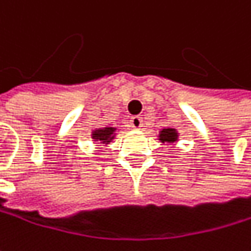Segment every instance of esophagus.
<instances>
[{
    "label": "esophagus",
    "mask_w": 251,
    "mask_h": 251,
    "mask_svg": "<svg viewBox=\"0 0 251 251\" xmlns=\"http://www.w3.org/2000/svg\"><path fill=\"white\" fill-rule=\"evenodd\" d=\"M142 125H144V121H142L141 116H132V118H130V126H132L133 129H141Z\"/></svg>",
    "instance_id": "esophagus-1"
}]
</instances>
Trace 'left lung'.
Segmentation results:
<instances>
[{
    "label": "left lung",
    "mask_w": 251,
    "mask_h": 251,
    "mask_svg": "<svg viewBox=\"0 0 251 251\" xmlns=\"http://www.w3.org/2000/svg\"><path fill=\"white\" fill-rule=\"evenodd\" d=\"M159 141L161 142H176L178 141V133H176V129H172V127H165L159 132Z\"/></svg>",
    "instance_id": "8db88e82"
}]
</instances>
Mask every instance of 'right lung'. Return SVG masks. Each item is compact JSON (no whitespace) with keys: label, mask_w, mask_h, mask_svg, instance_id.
<instances>
[{"label":"right lung","mask_w":251,"mask_h":251,"mask_svg":"<svg viewBox=\"0 0 251 251\" xmlns=\"http://www.w3.org/2000/svg\"><path fill=\"white\" fill-rule=\"evenodd\" d=\"M115 132H116V127H112V126H107V127H99V129H95L92 132V139L95 141H100V144H109L115 139Z\"/></svg>","instance_id":"obj_1"}]
</instances>
